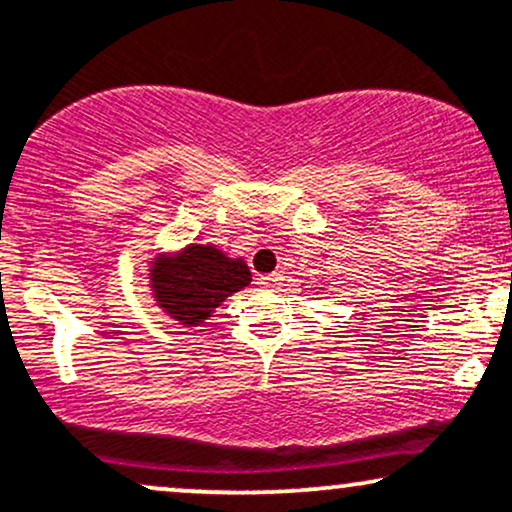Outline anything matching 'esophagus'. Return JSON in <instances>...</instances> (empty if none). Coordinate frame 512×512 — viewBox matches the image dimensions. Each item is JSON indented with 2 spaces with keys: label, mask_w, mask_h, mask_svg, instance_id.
I'll list each match as a JSON object with an SVG mask.
<instances>
[{
  "label": "esophagus",
  "mask_w": 512,
  "mask_h": 512,
  "mask_svg": "<svg viewBox=\"0 0 512 512\" xmlns=\"http://www.w3.org/2000/svg\"><path fill=\"white\" fill-rule=\"evenodd\" d=\"M279 281H281V274L279 272H274V274H267V276H260V286L262 288H276L279 286Z\"/></svg>",
  "instance_id": "esophagus-1"
}]
</instances>
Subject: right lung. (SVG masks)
Listing matches in <instances>:
<instances>
[{"instance_id": "right-lung-1", "label": "right lung", "mask_w": 512, "mask_h": 512, "mask_svg": "<svg viewBox=\"0 0 512 512\" xmlns=\"http://www.w3.org/2000/svg\"><path fill=\"white\" fill-rule=\"evenodd\" d=\"M150 279L159 307L186 326L205 322L214 307L252 281L248 264L240 257L231 260L214 245L195 243L178 255L152 262Z\"/></svg>"}]
</instances>
